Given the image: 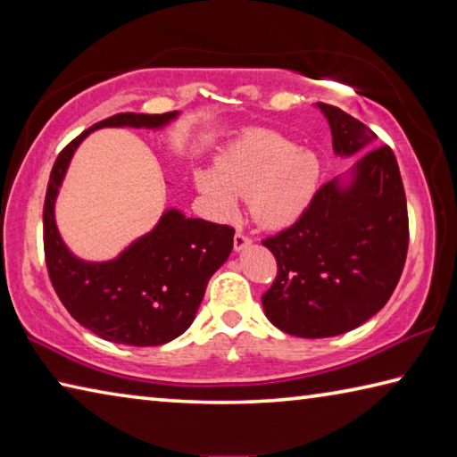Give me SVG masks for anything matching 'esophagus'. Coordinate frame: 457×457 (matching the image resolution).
<instances>
[{
    "mask_svg": "<svg viewBox=\"0 0 457 457\" xmlns=\"http://www.w3.org/2000/svg\"><path fill=\"white\" fill-rule=\"evenodd\" d=\"M250 245H252V239L250 237L244 236V234H236V237H234V250L236 252H244Z\"/></svg>",
    "mask_w": 457,
    "mask_h": 457,
    "instance_id": "esophagus-1",
    "label": "esophagus"
}]
</instances>
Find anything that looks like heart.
Masks as SVG:
<instances>
[{
  "instance_id": "obj_1",
  "label": "heart",
  "mask_w": 457,
  "mask_h": 457,
  "mask_svg": "<svg viewBox=\"0 0 457 457\" xmlns=\"http://www.w3.org/2000/svg\"><path fill=\"white\" fill-rule=\"evenodd\" d=\"M193 179L221 218L236 213L242 195L262 228L286 229L312 205L322 163L312 149L274 130H250L226 146L213 167H199Z\"/></svg>"
}]
</instances>
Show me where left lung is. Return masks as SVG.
<instances>
[{
    "label": "left lung",
    "mask_w": 457,
    "mask_h": 457,
    "mask_svg": "<svg viewBox=\"0 0 457 457\" xmlns=\"http://www.w3.org/2000/svg\"><path fill=\"white\" fill-rule=\"evenodd\" d=\"M314 106L328 122L337 157L363 154L322 185L292 228L264 242L278 262L272 288L262 296L264 314L303 338L343 335L381 311L403 272L409 244L395 154L389 146L371 150L377 135L351 114Z\"/></svg>",
    "instance_id": "left-lung-1"
}]
</instances>
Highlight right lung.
Wrapping results in <instances>:
<instances>
[{"label":"right lung","mask_w":457,"mask_h":457,"mask_svg":"<svg viewBox=\"0 0 457 457\" xmlns=\"http://www.w3.org/2000/svg\"><path fill=\"white\" fill-rule=\"evenodd\" d=\"M179 114H114L76 137L52 167L44 201V252L52 286L82 327L111 343L157 346L183 335L195 320L210 278L229 258L234 229L167 207L151 231L117 256L92 262L76 256L60 236L56 199L76 149L90 133L106 127L163 130Z\"/></svg>","instance_id":"add662e5"}]
</instances>
